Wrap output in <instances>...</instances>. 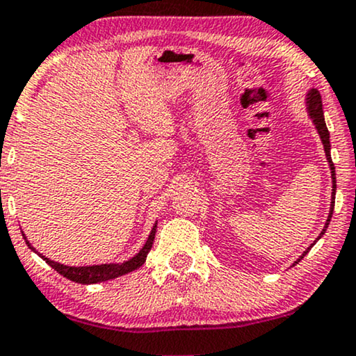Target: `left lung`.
<instances>
[{
  "mask_svg": "<svg viewBox=\"0 0 356 356\" xmlns=\"http://www.w3.org/2000/svg\"><path fill=\"white\" fill-rule=\"evenodd\" d=\"M305 104H307V112H309L310 118H312L315 129H317L320 138H322V143H323V150H325V155H327V160H328V165H330V173H332V179H333V190H332V204H330V213H328V218H327V222L325 226H323L322 232H320V236L317 238V241L322 238L323 234H325L328 225H330V219H332V214H333V208H335V190H337V185H335V166H333V161H332V156H330V134H328V129L325 125V117H323V108H322V97H320V92L317 89H312L307 94V99H305ZM315 244V243H314ZM314 244L310 245V248H314ZM310 248H307L304 254L297 259L296 262H293V266L297 264V262H300V259L305 256L307 252L310 251Z\"/></svg>",
  "mask_w": 356,
  "mask_h": 356,
  "instance_id": "obj_1",
  "label": "left lung"
}]
</instances>
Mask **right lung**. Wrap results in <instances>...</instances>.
I'll return each instance as SVG.
<instances>
[{
    "instance_id": "1",
    "label": "right lung",
    "mask_w": 356,
    "mask_h": 356,
    "mask_svg": "<svg viewBox=\"0 0 356 356\" xmlns=\"http://www.w3.org/2000/svg\"><path fill=\"white\" fill-rule=\"evenodd\" d=\"M155 232H156V222H155V226H153L150 236H148L147 243H145L142 249H140V252L137 254V256H134L125 262H120V264H100V266L71 267V266H64V264H59V262L51 261V259H47L46 256H41V254H39V256H41L44 261H46L47 264L52 267V269L59 272L60 275H64L65 279L72 280V282L97 284V282H104V280H111V279L120 277V275H125V274H129V272L138 269V267H142L145 264V259H147L148 252H150V249L153 245ZM24 239H26V236H24ZM26 244L29 245L31 251L38 252L36 249H34L33 245L29 244V241H26Z\"/></svg>"
}]
</instances>
